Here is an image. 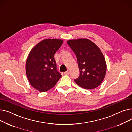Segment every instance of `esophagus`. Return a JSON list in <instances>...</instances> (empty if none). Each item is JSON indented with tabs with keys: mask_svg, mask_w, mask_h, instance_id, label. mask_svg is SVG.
<instances>
[{
	"mask_svg": "<svg viewBox=\"0 0 132 132\" xmlns=\"http://www.w3.org/2000/svg\"><path fill=\"white\" fill-rule=\"evenodd\" d=\"M64 74H65V75H68V74H70V71H66V72H65L64 73Z\"/></svg>",
	"mask_w": 132,
	"mask_h": 132,
	"instance_id": "esophagus-1",
	"label": "esophagus"
}]
</instances>
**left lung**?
I'll use <instances>...</instances> for the list:
<instances>
[{
	"label": "left lung",
	"mask_w": 132,
	"mask_h": 132,
	"mask_svg": "<svg viewBox=\"0 0 132 132\" xmlns=\"http://www.w3.org/2000/svg\"><path fill=\"white\" fill-rule=\"evenodd\" d=\"M77 57L80 75L74 81L80 87L93 89L99 86L105 78L106 64L98 47L86 38L67 41Z\"/></svg>",
	"instance_id": "obj_1"
}]
</instances>
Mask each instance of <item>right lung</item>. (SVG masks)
Here are the masks:
<instances>
[{"label":"right lung","instance_id":"1","mask_svg":"<svg viewBox=\"0 0 132 132\" xmlns=\"http://www.w3.org/2000/svg\"><path fill=\"white\" fill-rule=\"evenodd\" d=\"M63 40L46 39L42 40L30 52L26 64V72L30 85L44 92L53 87L61 78L54 55Z\"/></svg>","mask_w":132,"mask_h":132}]
</instances>
